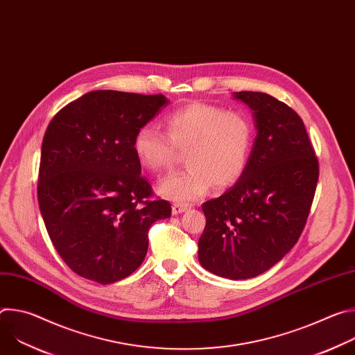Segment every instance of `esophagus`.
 <instances>
[{"label": "esophagus", "instance_id": "obj_1", "mask_svg": "<svg viewBox=\"0 0 355 355\" xmlns=\"http://www.w3.org/2000/svg\"><path fill=\"white\" fill-rule=\"evenodd\" d=\"M188 208H189V205H187V204H174V205H173V215L182 214V212H185Z\"/></svg>", "mask_w": 355, "mask_h": 355}]
</instances>
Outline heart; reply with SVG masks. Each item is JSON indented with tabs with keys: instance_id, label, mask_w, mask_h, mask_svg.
<instances>
[{
	"instance_id": "b5f03b06",
	"label": "heart",
	"mask_w": 355,
	"mask_h": 355,
	"mask_svg": "<svg viewBox=\"0 0 355 355\" xmlns=\"http://www.w3.org/2000/svg\"><path fill=\"white\" fill-rule=\"evenodd\" d=\"M166 135L144 125L133 137L139 163L153 173L170 170L184 153L188 166L159 184V192L175 202H192L214 185L225 189L244 173L252 143L254 123L243 111L225 110L209 103H191L164 119Z\"/></svg>"
}]
</instances>
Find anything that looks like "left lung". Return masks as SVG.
I'll list each match as a JSON object with an SVG mask.
<instances>
[{"mask_svg":"<svg viewBox=\"0 0 355 355\" xmlns=\"http://www.w3.org/2000/svg\"><path fill=\"white\" fill-rule=\"evenodd\" d=\"M252 111L257 137L239 181L202 205L200 266L229 279L257 277L296 244L313 202L319 162L302 118L277 98L234 92Z\"/></svg>","mask_w":355,"mask_h":355,"instance_id":"left-lung-1","label":"left lung"}]
</instances>
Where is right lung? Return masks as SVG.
Returning a JSON list of instances; mask_svg holds the SVG:
<instances>
[{
  "mask_svg": "<svg viewBox=\"0 0 355 355\" xmlns=\"http://www.w3.org/2000/svg\"><path fill=\"white\" fill-rule=\"evenodd\" d=\"M167 103L162 94L91 91L46 129L39 208L59 256L83 278L107 285L135 272L150 226L171 216L170 202L151 199L133 150L137 129Z\"/></svg>",
  "mask_w": 355,
  "mask_h": 355,
  "instance_id": "add662e5",
  "label": "right lung"
}]
</instances>
